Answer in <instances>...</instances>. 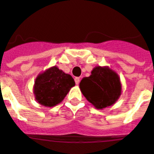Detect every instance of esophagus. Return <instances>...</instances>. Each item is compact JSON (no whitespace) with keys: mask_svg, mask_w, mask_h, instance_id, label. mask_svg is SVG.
Listing matches in <instances>:
<instances>
[{"mask_svg":"<svg viewBox=\"0 0 154 154\" xmlns=\"http://www.w3.org/2000/svg\"><path fill=\"white\" fill-rule=\"evenodd\" d=\"M74 81H75V83H76V85H78L80 82V77H75Z\"/></svg>","mask_w":154,"mask_h":154,"instance_id":"1","label":"esophagus"}]
</instances>
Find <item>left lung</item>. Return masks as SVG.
Wrapping results in <instances>:
<instances>
[{"mask_svg":"<svg viewBox=\"0 0 154 154\" xmlns=\"http://www.w3.org/2000/svg\"><path fill=\"white\" fill-rule=\"evenodd\" d=\"M79 86L85 97L97 109L113 105L122 94L119 76L109 67H95Z\"/></svg>","mask_w":154,"mask_h":154,"instance_id":"left-lung-1","label":"left lung"}]
</instances>
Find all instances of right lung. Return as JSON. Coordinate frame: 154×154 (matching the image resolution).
Returning <instances> with one entry per match:
<instances>
[{
  "mask_svg": "<svg viewBox=\"0 0 154 154\" xmlns=\"http://www.w3.org/2000/svg\"><path fill=\"white\" fill-rule=\"evenodd\" d=\"M74 85L75 82L71 75L53 66L37 76L33 93L39 104L53 107L61 102Z\"/></svg>",
  "mask_w": 154,
  "mask_h": 154,
  "instance_id": "right-lung-1",
  "label": "right lung"
}]
</instances>
